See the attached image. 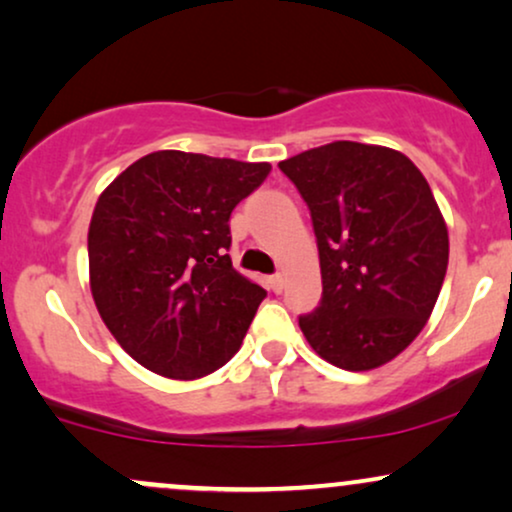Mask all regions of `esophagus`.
<instances>
[{"instance_id":"34e87169","label":"esophagus","mask_w":512,"mask_h":512,"mask_svg":"<svg viewBox=\"0 0 512 512\" xmlns=\"http://www.w3.org/2000/svg\"><path fill=\"white\" fill-rule=\"evenodd\" d=\"M269 288H272L274 293H281L283 291V276L281 274L269 276Z\"/></svg>"}]
</instances>
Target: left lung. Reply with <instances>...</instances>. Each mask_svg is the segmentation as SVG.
Returning a JSON list of instances; mask_svg holds the SVG:
<instances>
[{
    "instance_id": "left-lung-1",
    "label": "left lung",
    "mask_w": 512,
    "mask_h": 512,
    "mask_svg": "<svg viewBox=\"0 0 512 512\" xmlns=\"http://www.w3.org/2000/svg\"><path fill=\"white\" fill-rule=\"evenodd\" d=\"M279 169L315 226L322 300L300 329L319 357L367 372L403 353L432 315L448 267V229L432 188L403 152L312 147Z\"/></svg>"
}]
</instances>
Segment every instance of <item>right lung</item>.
<instances>
[{
    "label": "right lung",
    "mask_w": 512,
    "mask_h": 512,
    "mask_svg": "<svg viewBox=\"0 0 512 512\" xmlns=\"http://www.w3.org/2000/svg\"><path fill=\"white\" fill-rule=\"evenodd\" d=\"M272 171L181 150L140 157L104 188L88 231L90 291L135 362L200 379L238 353L262 286L233 269V207Z\"/></svg>",
    "instance_id": "1"
}]
</instances>
